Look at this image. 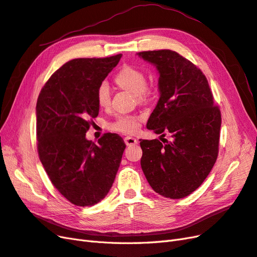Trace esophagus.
<instances>
[{"label":"esophagus","mask_w":257,"mask_h":257,"mask_svg":"<svg viewBox=\"0 0 257 257\" xmlns=\"http://www.w3.org/2000/svg\"><path fill=\"white\" fill-rule=\"evenodd\" d=\"M124 143H126L127 146L136 145L138 143V140L136 138H133V137H126V138H124Z\"/></svg>","instance_id":"obj_1"}]
</instances>
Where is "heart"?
<instances>
[{
    "mask_svg": "<svg viewBox=\"0 0 257 257\" xmlns=\"http://www.w3.org/2000/svg\"><path fill=\"white\" fill-rule=\"evenodd\" d=\"M115 82L122 89H127L143 98L146 93V76L144 73L134 67L122 68L115 76ZM97 101L101 107H106L111 102V88L107 82H102L97 89ZM113 129L124 134H135L139 128V117L119 116L112 124Z\"/></svg>",
    "mask_w": 257,
    "mask_h": 257,
    "instance_id": "obj_1",
    "label": "heart"
}]
</instances>
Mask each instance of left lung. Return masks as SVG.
<instances>
[{
    "label": "left lung",
    "mask_w": 257,
    "mask_h": 257,
    "mask_svg": "<svg viewBox=\"0 0 257 257\" xmlns=\"http://www.w3.org/2000/svg\"><path fill=\"white\" fill-rule=\"evenodd\" d=\"M137 55L159 75V100L146 128L172 138L164 143L142 140L141 168L157 194L180 199L195 192L215 164L221 112L206 76L186 58L170 49Z\"/></svg>",
    "instance_id": "left-lung-1"
}]
</instances>
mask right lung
Listing matches in <instances>:
<instances>
[{
	"instance_id": "add662e5",
	"label": "right lung",
	"mask_w": 257,
	"mask_h": 257,
	"mask_svg": "<svg viewBox=\"0 0 257 257\" xmlns=\"http://www.w3.org/2000/svg\"><path fill=\"white\" fill-rule=\"evenodd\" d=\"M120 58L67 62L47 80L36 103L40 160L54 186L75 206H93L107 195L126 149L116 134H105L98 144L86 138L89 119L99 114L98 87Z\"/></svg>"
}]
</instances>
